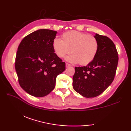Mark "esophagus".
I'll use <instances>...</instances> for the list:
<instances>
[{"instance_id":"obj_1","label":"esophagus","mask_w":131,"mask_h":131,"mask_svg":"<svg viewBox=\"0 0 131 131\" xmlns=\"http://www.w3.org/2000/svg\"><path fill=\"white\" fill-rule=\"evenodd\" d=\"M70 66H71V65H70V64H69V63H66V68L70 67Z\"/></svg>"}]
</instances>
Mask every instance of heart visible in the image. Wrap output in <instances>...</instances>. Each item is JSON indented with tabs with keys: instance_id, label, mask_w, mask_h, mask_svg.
Masks as SVG:
<instances>
[{
	"instance_id": "heart-1",
	"label": "heart",
	"mask_w": 131,
	"mask_h": 131,
	"mask_svg": "<svg viewBox=\"0 0 131 131\" xmlns=\"http://www.w3.org/2000/svg\"><path fill=\"white\" fill-rule=\"evenodd\" d=\"M62 40L56 38L52 41V48L58 57L63 58L70 52L66 60L81 65L90 63L95 58L99 50V42L92 35L77 31L63 33Z\"/></svg>"
}]
</instances>
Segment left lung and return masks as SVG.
<instances>
[{
	"label": "left lung",
	"mask_w": 131,
	"mask_h": 131,
	"mask_svg": "<svg viewBox=\"0 0 131 131\" xmlns=\"http://www.w3.org/2000/svg\"><path fill=\"white\" fill-rule=\"evenodd\" d=\"M99 50L87 66L75 68L73 86L77 92L87 98L98 96L113 82L118 63V52L110 38L96 34Z\"/></svg>",
	"instance_id": "obj_1"
}]
</instances>
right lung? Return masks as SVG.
Listing matches in <instances>:
<instances>
[{"mask_svg":"<svg viewBox=\"0 0 131 131\" xmlns=\"http://www.w3.org/2000/svg\"><path fill=\"white\" fill-rule=\"evenodd\" d=\"M57 32L39 29L25 37L18 47L15 69L21 87L30 95L47 96L55 87L65 63L56 54L52 41Z\"/></svg>","mask_w":131,"mask_h":131,"instance_id":"right-lung-1","label":"right lung"}]
</instances>
